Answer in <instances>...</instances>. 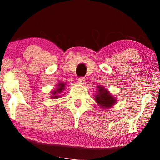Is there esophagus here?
<instances>
[{
    "mask_svg": "<svg viewBox=\"0 0 160 160\" xmlns=\"http://www.w3.org/2000/svg\"><path fill=\"white\" fill-rule=\"evenodd\" d=\"M78 82L79 84H83L84 82H85V79L83 78H79L78 79Z\"/></svg>",
    "mask_w": 160,
    "mask_h": 160,
    "instance_id": "34e87169",
    "label": "esophagus"
}]
</instances>
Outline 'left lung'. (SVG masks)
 Here are the masks:
<instances>
[{
  "label": "left lung",
  "mask_w": 160,
  "mask_h": 160,
  "mask_svg": "<svg viewBox=\"0 0 160 160\" xmlns=\"http://www.w3.org/2000/svg\"><path fill=\"white\" fill-rule=\"evenodd\" d=\"M98 93L95 95V101L101 108L109 109L113 107V104L117 102V98L111 94L107 89H104V86H98Z\"/></svg>",
  "instance_id": "obj_1"
}]
</instances>
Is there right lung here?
I'll return each instance as SVG.
<instances>
[{"instance_id":"right-lung-1","label":"right lung","mask_w":160,"mask_h":160,"mask_svg":"<svg viewBox=\"0 0 160 160\" xmlns=\"http://www.w3.org/2000/svg\"><path fill=\"white\" fill-rule=\"evenodd\" d=\"M65 85H66L65 82L64 83V82H59V83H58L56 89L51 92H52V95L50 96L51 98L56 99V98H58L59 97H61L60 94L62 92V91L65 90Z\"/></svg>"}]
</instances>
